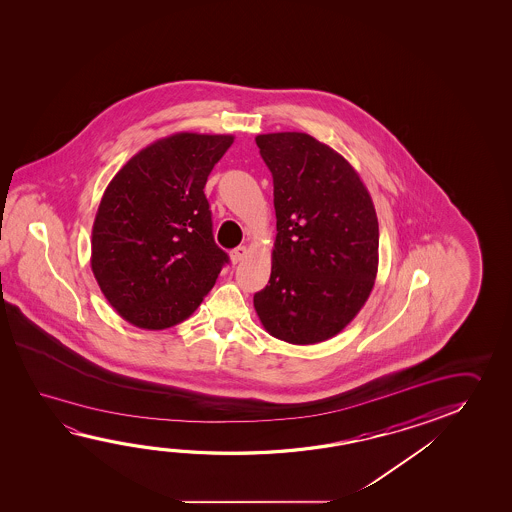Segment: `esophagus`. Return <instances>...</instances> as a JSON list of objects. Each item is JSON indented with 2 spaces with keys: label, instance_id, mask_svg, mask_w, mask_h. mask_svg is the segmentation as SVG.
<instances>
[{
  "label": "esophagus",
  "instance_id": "esophagus-1",
  "mask_svg": "<svg viewBox=\"0 0 512 512\" xmlns=\"http://www.w3.org/2000/svg\"><path fill=\"white\" fill-rule=\"evenodd\" d=\"M246 253H248V248H246V246H237V248H234V250L230 252V260H232V264L241 262V260L246 257Z\"/></svg>",
  "mask_w": 512,
  "mask_h": 512
}]
</instances>
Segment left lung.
<instances>
[{
  "label": "left lung",
  "instance_id": "left-lung-1",
  "mask_svg": "<svg viewBox=\"0 0 512 512\" xmlns=\"http://www.w3.org/2000/svg\"><path fill=\"white\" fill-rule=\"evenodd\" d=\"M255 143L273 175L277 237L271 277L253 305L280 341H327L359 314L375 285V205L352 164L312 135L262 134Z\"/></svg>",
  "mask_w": 512,
  "mask_h": 512
}]
</instances>
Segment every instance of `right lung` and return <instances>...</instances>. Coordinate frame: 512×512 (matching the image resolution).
<instances>
[{
  "label": "right lung",
  "instance_id": "obj_1",
  "mask_svg": "<svg viewBox=\"0 0 512 512\" xmlns=\"http://www.w3.org/2000/svg\"><path fill=\"white\" fill-rule=\"evenodd\" d=\"M232 143L234 135H169L135 153L107 185L91 268L101 293L135 327L182 323L227 264L203 187Z\"/></svg>",
  "mask_w": 512,
  "mask_h": 512
}]
</instances>
